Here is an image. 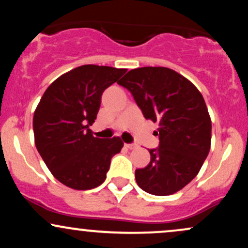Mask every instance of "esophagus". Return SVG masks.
Returning <instances> with one entry per match:
<instances>
[{
  "label": "esophagus",
  "mask_w": 248,
  "mask_h": 248,
  "mask_svg": "<svg viewBox=\"0 0 248 248\" xmlns=\"http://www.w3.org/2000/svg\"><path fill=\"white\" fill-rule=\"evenodd\" d=\"M124 147L128 148V149H135V148H138V146L134 143H126L124 144Z\"/></svg>",
  "instance_id": "esophagus-1"
}]
</instances>
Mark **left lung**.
Instances as JSON below:
<instances>
[{"label":"left lung","mask_w":248,"mask_h":248,"mask_svg":"<svg viewBox=\"0 0 248 248\" xmlns=\"http://www.w3.org/2000/svg\"><path fill=\"white\" fill-rule=\"evenodd\" d=\"M132 93L144 118L158 122L157 149L147 167L135 170L138 186L155 196H168L189 184L211 147V118L198 88L168 67L130 70L120 81Z\"/></svg>","instance_id":"obj_1"}]
</instances>
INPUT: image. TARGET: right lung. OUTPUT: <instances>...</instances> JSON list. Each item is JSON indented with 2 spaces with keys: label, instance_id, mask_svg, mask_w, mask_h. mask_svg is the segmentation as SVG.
<instances>
[{
  "label": "right lung",
  "instance_id": "1",
  "mask_svg": "<svg viewBox=\"0 0 248 248\" xmlns=\"http://www.w3.org/2000/svg\"><path fill=\"white\" fill-rule=\"evenodd\" d=\"M126 69L82 65L57 78L43 94L33 114L35 144L55 177L75 190H90L106 179L110 160L124 142L94 138L101 95Z\"/></svg>",
  "mask_w": 248,
  "mask_h": 248
}]
</instances>
